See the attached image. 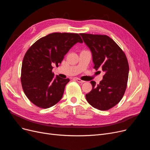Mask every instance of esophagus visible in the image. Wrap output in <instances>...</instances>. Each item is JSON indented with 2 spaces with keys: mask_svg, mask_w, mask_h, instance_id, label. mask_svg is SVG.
<instances>
[{
  "mask_svg": "<svg viewBox=\"0 0 150 150\" xmlns=\"http://www.w3.org/2000/svg\"><path fill=\"white\" fill-rule=\"evenodd\" d=\"M75 80H76V81H77L78 82H79V83H82L85 82V81H82V80H81V79H79V78H76Z\"/></svg>",
  "mask_w": 150,
  "mask_h": 150,
  "instance_id": "1",
  "label": "esophagus"
}]
</instances>
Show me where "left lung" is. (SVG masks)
<instances>
[{
	"instance_id": "left-lung-1",
	"label": "left lung",
	"mask_w": 150,
	"mask_h": 150,
	"mask_svg": "<svg viewBox=\"0 0 150 150\" xmlns=\"http://www.w3.org/2000/svg\"><path fill=\"white\" fill-rule=\"evenodd\" d=\"M80 35L91 52L94 68H101L105 73L99 84L90 82L92 90L85 95L87 101L98 110H109L121 101L126 89L129 74L126 56L116 42L107 35Z\"/></svg>"
}]
</instances>
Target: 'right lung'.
I'll return each instance as SVG.
<instances>
[{
	"label": "right lung",
	"mask_w": 150,
	"mask_h": 150,
	"mask_svg": "<svg viewBox=\"0 0 150 150\" xmlns=\"http://www.w3.org/2000/svg\"><path fill=\"white\" fill-rule=\"evenodd\" d=\"M77 42H83L77 33H52L40 38L27 50L21 81L25 95L33 104L47 109L62 99L69 79L55 77L52 66L58 67Z\"/></svg>",
	"instance_id": "right-lung-1"
}]
</instances>
